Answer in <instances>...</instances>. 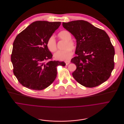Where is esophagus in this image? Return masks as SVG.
I'll return each mask as SVG.
<instances>
[{
	"mask_svg": "<svg viewBox=\"0 0 124 124\" xmlns=\"http://www.w3.org/2000/svg\"><path fill=\"white\" fill-rule=\"evenodd\" d=\"M70 62L69 61H65V63L66 65L69 64L70 63Z\"/></svg>",
	"mask_w": 124,
	"mask_h": 124,
	"instance_id": "esophagus-1",
	"label": "esophagus"
}]
</instances>
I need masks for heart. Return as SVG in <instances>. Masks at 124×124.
<instances>
[{
  "label": "heart",
  "mask_w": 124,
  "mask_h": 124,
  "mask_svg": "<svg viewBox=\"0 0 124 124\" xmlns=\"http://www.w3.org/2000/svg\"><path fill=\"white\" fill-rule=\"evenodd\" d=\"M58 37L62 40H66L64 50H60L54 54L55 58L59 61H67L69 60L73 55L72 50L76 49V43L71 39L72 35L71 33L66 30H63L58 34ZM47 46L51 52H54L57 50V44L56 40L54 36L49 38L47 42Z\"/></svg>",
  "instance_id": "1"
}]
</instances>
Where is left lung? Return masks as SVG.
Returning <instances> with one entry per match:
<instances>
[{
    "label": "left lung",
    "mask_w": 124,
    "mask_h": 124,
    "mask_svg": "<svg viewBox=\"0 0 124 124\" xmlns=\"http://www.w3.org/2000/svg\"><path fill=\"white\" fill-rule=\"evenodd\" d=\"M63 27L76 39V65L72 73L76 81L87 87L99 85L108 79L114 67V48L107 33L87 21L63 22Z\"/></svg>",
    "instance_id": "8db88e82"
}]
</instances>
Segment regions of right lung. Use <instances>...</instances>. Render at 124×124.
I'll use <instances>...</instances> for the list:
<instances>
[{
    "mask_svg": "<svg viewBox=\"0 0 124 124\" xmlns=\"http://www.w3.org/2000/svg\"><path fill=\"white\" fill-rule=\"evenodd\" d=\"M61 22L37 21L16 37L11 54L13 73L19 83L30 89L40 90L51 85L57 74V66L63 62L52 61L47 46L48 39Z\"/></svg>",
    "mask_w": 124,
    "mask_h": 124,
    "instance_id": "obj_1",
    "label": "right lung"
}]
</instances>
